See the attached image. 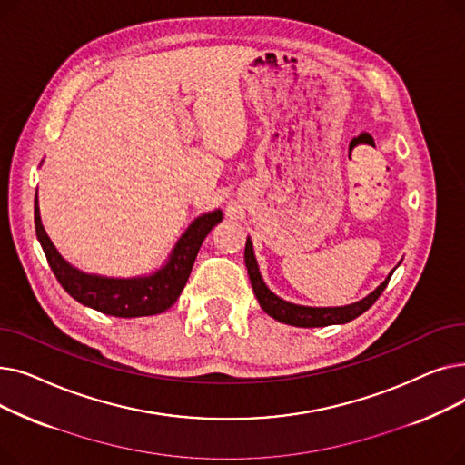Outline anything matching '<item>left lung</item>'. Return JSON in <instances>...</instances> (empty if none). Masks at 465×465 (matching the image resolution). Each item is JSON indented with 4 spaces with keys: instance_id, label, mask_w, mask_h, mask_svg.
Wrapping results in <instances>:
<instances>
[{
    "instance_id": "left-lung-1",
    "label": "left lung",
    "mask_w": 465,
    "mask_h": 465,
    "mask_svg": "<svg viewBox=\"0 0 465 465\" xmlns=\"http://www.w3.org/2000/svg\"><path fill=\"white\" fill-rule=\"evenodd\" d=\"M245 263H247L249 279H251V284H252V290H254L260 307L267 314H270L272 319H275L282 324L298 326V328H321V326H331V324H347V322L354 321L356 316L368 311L379 300L390 277H392V273H394V270L390 272V275L371 292L370 296H365L363 300H360L356 303L343 305V307H305V305L284 302L282 298L275 296L273 292L267 288V284L263 282L260 270H258V262L254 256L251 237H247V245H245Z\"/></svg>"
}]
</instances>
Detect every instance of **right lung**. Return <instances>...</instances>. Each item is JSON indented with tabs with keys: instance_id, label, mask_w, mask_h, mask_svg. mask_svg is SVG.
<instances>
[{
	"instance_id": "obj_1",
	"label": "right lung",
	"mask_w": 465,
	"mask_h": 465,
	"mask_svg": "<svg viewBox=\"0 0 465 465\" xmlns=\"http://www.w3.org/2000/svg\"><path fill=\"white\" fill-rule=\"evenodd\" d=\"M37 203L39 202L35 193V233L46 256V262L51 265V270L62 288L79 303L104 314L120 316V319L160 314L173 305L179 300L183 288L186 286L192 265L195 262V256H198L203 239L223 220V211L220 209L195 218L177 241V245L171 251L167 262L154 273L132 279H113L84 273L65 262L41 224Z\"/></svg>"
}]
</instances>
